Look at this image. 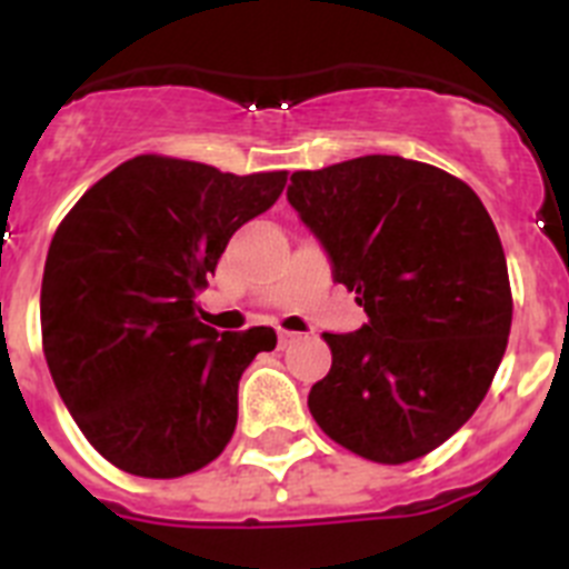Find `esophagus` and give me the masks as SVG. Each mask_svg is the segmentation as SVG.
Instances as JSON below:
<instances>
[{
    "label": "esophagus",
    "mask_w": 569,
    "mask_h": 569,
    "mask_svg": "<svg viewBox=\"0 0 569 569\" xmlns=\"http://www.w3.org/2000/svg\"><path fill=\"white\" fill-rule=\"evenodd\" d=\"M299 339H301V333H296V330H279V347H288Z\"/></svg>",
    "instance_id": "1"
}]
</instances>
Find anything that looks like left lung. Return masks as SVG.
Instances as JSON below:
<instances>
[{
    "mask_svg": "<svg viewBox=\"0 0 569 569\" xmlns=\"http://www.w3.org/2000/svg\"><path fill=\"white\" fill-rule=\"evenodd\" d=\"M288 199L370 319L325 333L316 425L361 459H421L476 413L507 350L512 293L490 213L470 184L401 156L296 170Z\"/></svg>",
    "mask_w": 569,
    "mask_h": 569,
    "instance_id": "1",
    "label": "left lung"
}]
</instances>
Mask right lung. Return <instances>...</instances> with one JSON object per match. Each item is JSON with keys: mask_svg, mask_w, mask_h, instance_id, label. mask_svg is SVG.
Instances as JSON below:
<instances>
[{"mask_svg": "<svg viewBox=\"0 0 569 569\" xmlns=\"http://www.w3.org/2000/svg\"><path fill=\"white\" fill-rule=\"evenodd\" d=\"M288 170L236 176L142 153L102 176L50 241L42 350L84 439L142 479L202 470L233 439L239 379L273 328L216 333L196 293Z\"/></svg>", "mask_w": 569, "mask_h": 569, "instance_id": "add662e5", "label": "right lung"}]
</instances>
